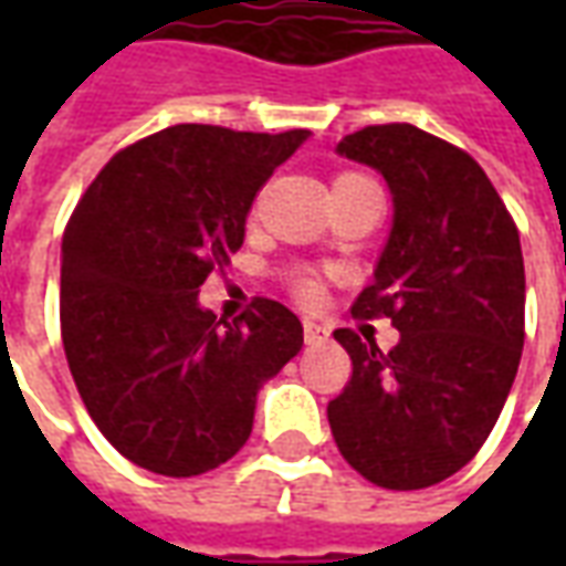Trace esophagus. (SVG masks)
I'll use <instances>...</instances> for the list:
<instances>
[{
  "instance_id": "esophagus-1",
  "label": "esophagus",
  "mask_w": 566,
  "mask_h": 566,
  "mask_svg": "<svg viewBox=\"0 0 566 566\" xmlns=\"http://www.w3.org/2000/svg\"><path fill=\"white\" fill-rule=\"evenodd\" d=\"M303 339H306L308 345H318L327 339V331L321 327L318 321H303Z\"/></svg>"
}]
</instances>
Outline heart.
<instances>
[{"label":"heart","mask_w":566,"mask_h":566,"mask_svg":"<svg viewBox=\"0 0 566 566\" xmlns=\"http://www.w3.org/2000/svg\"><path fill=\"white\" fill-rule=\"evenodd\" d=\"M357 178H364V175H339V178L333 181V187L345 185V181H357ZM294 291L300 300H315V296H318V279L308 275V272H300L294 279Z\"/></svg>","instance_id":"obj_1"}]
</instances>
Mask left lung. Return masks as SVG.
Segmentation results:
<instances>
[{
    "label": "left lung",
    "mask_w": 566,
    "mask_h": 566,
    "mask_svg": "<svg viewBox=\"0 0 566 566\" xmlns=\"http://www.w3.org/2000/svg\"><path fill=\"white\" fill-rule=\"evenodd\" d=\"M336 154L376 169L391 190V233L352 315L391 318L400 343L381 352L355 331L333 333L352 381L327 421L373 485H437L482 449L518 373V230L482 166L412 124L357 129Z\"/></svg>",
    "instance_id": "8db88e82"
}]
</instances>
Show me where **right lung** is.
<instances>
[{"label":"right lung","instance_id":"1","mask_svg":"<svg viewBox=\"0 0 566 566\" xmlns=\"http://www.w3.org/2000/svg\"><path fill=\"white\" fill-rule=\"evenodd\" d=\"M312 133L178 124L115 154L63 235L60 327L87 412L127 461L187 479L242 449L303 324L254 300L233 324L199 284L245 242L258 190Z\"/></svg>","mask_w":566,"mask_h":566}]
</instances>
